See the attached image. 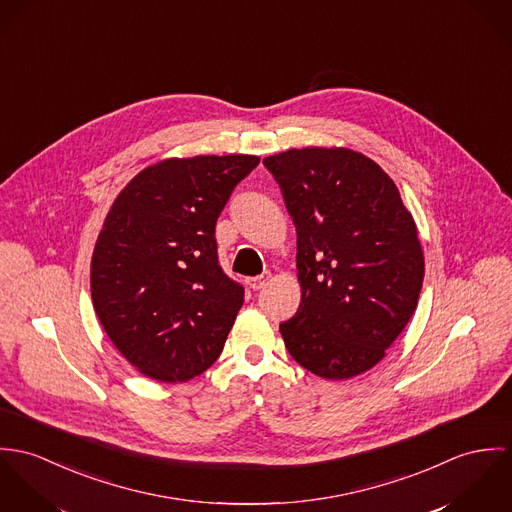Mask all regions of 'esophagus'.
I'll return each instance as SVG.
<instances>
[{"instance_id":"1","label":"esophagus","mask_w":512,"mask_h":512,"mask_svg":"<svg viewBox=\"0 0 512 512\" xmlns=\"http://www.w3.org/2000/svg\"><path fill=\"white\" fill-rule=\"evenodd\" d=\"M271 279V273L269 271H265V273H261V275H257V277H251V279H247V284H249V288H253V290H259V288H263L267 281Z\"/></svg>"}]
</instances>
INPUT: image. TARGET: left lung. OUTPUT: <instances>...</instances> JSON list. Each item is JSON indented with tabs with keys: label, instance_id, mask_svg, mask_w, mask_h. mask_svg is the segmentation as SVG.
Masks as SVG:
<instances>
[{
	"label": "left lung",
	"instance_id": "obj_1",
	"mask_svg": "<svg viewBox=\"0 0 512 512\" xmlns=\"http://www.w3.org/2000/svg\"><path fill=\"white\" fill-rule=\"evenodd\" d=\"M296 228L302 298L281 324L292 359L341 381L375 367L412 318L424 255L397 184L343 147L290 149L263 159Z\"/></svg>",
	"mask_w": 512,
	"mask_h": 512
}]
</instances>
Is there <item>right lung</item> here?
Returning a JSON list of instances; mask_svg holds the SVG:
<instances>
[{
	"label": "right lung",
	"instance_id": "add662e5",
	"mask_svg": "<svg viewBox=\"0 0 512 512\" xmlns=\"http://www.w3.org/2000/svg\"><path fill=\"white\" fill-rule=\"evenodd\" d=\"M257 165L253 155L167 159L115 198L92 255V302L143 375L182 383L220 357L243 286L218 263L216 222Z\"/></svg>",
	"mask_w": 512,
	"mask_h": 512
}]
</instances>
